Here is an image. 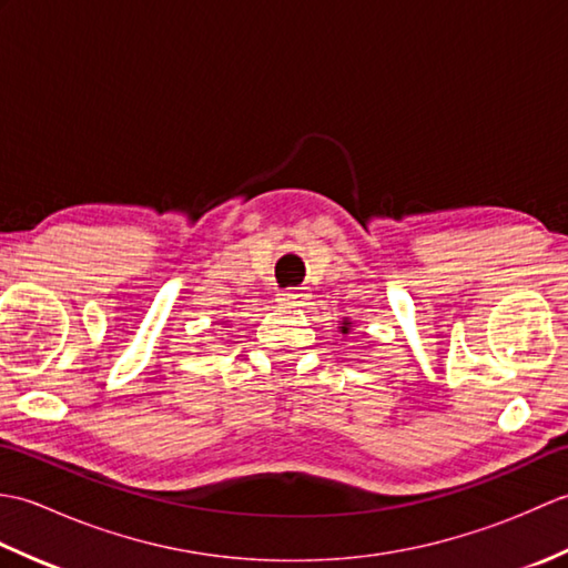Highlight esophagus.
I'll list each match as a JSON object with an SVG mask.
<instances>
[{
  "label": "esophagus",
  "instance_id": "1",
  "mask_svg": "<svg viewBox=\"0 0 568 568\" xmlns=\"http://www.w3.org/2000/svg\"><path fill=\"white\" fill-rule=\"evenodd\" d=\"M307 300V293H305V287H287V291H283V293H277V303L281 305H303Z\"/></svg>",
  "mask_w": 568,
  "mask_h": 568
}]
</instances>
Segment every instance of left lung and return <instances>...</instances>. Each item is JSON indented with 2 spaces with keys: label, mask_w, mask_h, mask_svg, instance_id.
I'll return each mask as SVG.
<instances>
[{
  "label": "left lung",
  "mask_w": 568,
  "mask_h": 568,
  "mask_svg": "<svg viewBox=\"0 0 568 568\" xmlns=\"http://www.w3.org/2000/svg\"><path fill=\"white\" fill-rule=\"evenodd\" d=\"M339 329H342V334H348V329H352V322H348V320H344V322H342V327H339Z\"/></svg>",
  "instance_id": "obj_1"
}]
</instances>
